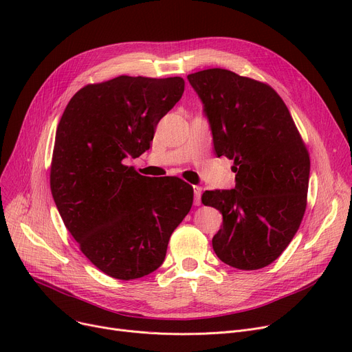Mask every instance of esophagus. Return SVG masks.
I'll return each instance as SVG.
<instances>
[{
    "instance_id": "1",
    "label": "esophagus",
    "mask_w": 352,
    "mask_h": 352,
    "mask_svg": "<svg viewBox=\"0 0 352 352\" xmlns=\"http://www.w3.org/2000/svg\"><path fill=\"white\" fill-rule=\"evenodd\" d=\"M201 194H202V188L201 187H194V204L199 206L201 204Z\"/></svg>"
}]
</instances>
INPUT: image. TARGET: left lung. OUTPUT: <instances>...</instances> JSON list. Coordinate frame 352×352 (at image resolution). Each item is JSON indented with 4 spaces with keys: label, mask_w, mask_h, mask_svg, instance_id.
Returning a JSON list of instances; mask_svg holds the SVG:
<instances>
[{
    "label": "left lung",
    "mask_w": 352,
    "mask_h": 352,
    "mask_svg": "<svg viewBox=\"0 0 352 352\" xmlns=\"http://www.w3.org/2000/svg\"><path fill=\"white\" fill-rule=\"evenodd\" d=\"M188 81L204 104L217 155L234 161L235 188L201 197L223 214L212 248L230 267L264 268L288 247L305 214V142L271 85L221 68L190 74Z\"/></svg>",
    "instance_id": "8db88e82"
}]
</instances>
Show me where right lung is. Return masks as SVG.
<instances>
[{
	"label": "right lung",
	"instance_id": "right-lung-1",
	"mask_svg": "<svg viewBox=\"0 0 352 352\" xmlns=\"http://www.w3.org/2000/svg\"><path fill=\"white\" fill-rule=\"evenodd\" d=\"M181 77L120 76L76 92L57 126L50 187L64 226L104 274L128 281L154 272L194 190L178 177L150 179L124 164L150 148L179 101Z\"/></svg>",
	"mask_w": 352,
	"mask_h": 352
}]
</instances>
